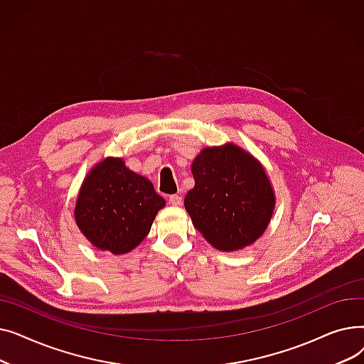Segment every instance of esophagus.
I'll list each match as a JSON object with an SVG mask.
<instances>
[{"label": "esophagus", "instance_id": "obj_1", "mask_svg": "<svg viewBox=\"0 0 364 364\" xmlns=\"http://www.w3.org/2000/svg\"><path fill=\"white\" fill-rule=\"evenodd\" d=\"M169 203L178 206V205L183 203V198H181L180 195H171V196H169Z\"/></svg>", "mask_w": 364, "mask_h": 364}]
</instances>
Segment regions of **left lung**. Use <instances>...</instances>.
<instances>
[{"mask_svg":"<svg viewBox=\"0 0 364 364\" xmlns=\"http://www.w3.org/2000/svg\"><path fill=\"white\" fill-rule=\"evenodd\" d=\"M195 187L184 208L208 243L223 252L258 240L269 225L276 195L265 168L235 143L205 147L193 159Z\"/></svg>","mask_w":364,"mask_h":364,"instance_id":"8db88e82","label":"left lung"}]
</instances>
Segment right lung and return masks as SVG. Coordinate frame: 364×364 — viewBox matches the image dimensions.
I'll return each mask as SVG.
<instances>
[{
  "instance_id": "add662e5",
  "label": "right lung",
  "mask_w": 364,
  "mask_h": 364,
  "mask_svg": "<svg viewBox=\"0 0 364 364\" xmlns=\"http://www.w3.org/2000/svg\"><path fill=\"white\" fill-rule=\"evenodd\" d=\"M164 206L150 180L131 171L122 158L107 156L88 171L73 215L94 247L121 255L143 242Z\"/></svg>"
}]
</instances>
